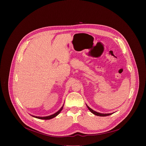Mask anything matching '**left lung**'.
Here are the masks:
<instances>
[{"label": "left lung", "mask_w": 146, "mask_h": 146, "mask_svg": "<svg viewBox=\"0 0 146 146\" xmlns=\"http://www.w3.org/2000/svg\"><path fill=\"white\" fill-rule=\"evenodd\" d=\"M87 106L88 109L90 110V111L92 113H93V114H94L95 115H98V116H100V117H105V116H108V115H110L112 114V113H109V114H102V113H98V112H96V111H95L93 110H92V109H91L90 108H89L87 105Z\"/></svg>", "instance_id": "left-lung-1"}]
</instances>
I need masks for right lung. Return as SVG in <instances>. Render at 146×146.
<instances>
[{"instance_id": "1", "label": "right lung", "mask_w": 146, "mask_h": 146, "mask_svg": "<svg viewBox=\"0 0 146 146\" xmlns=\"http://www.w3.org/2000/svg\"><path fill=\"white\" fill-rule=\"evenodd\" d=\"M63 106H62V107L60 108V109L59 111H58L56 113H55V114H52V115H50V116L41 117H36V116H33V115H32V117H35V118H36L41 119H51V118H53L55 117L56 115H58L59 114V113L61 111V110H62V109H63Z\"/></svg>"}]
</instances>
